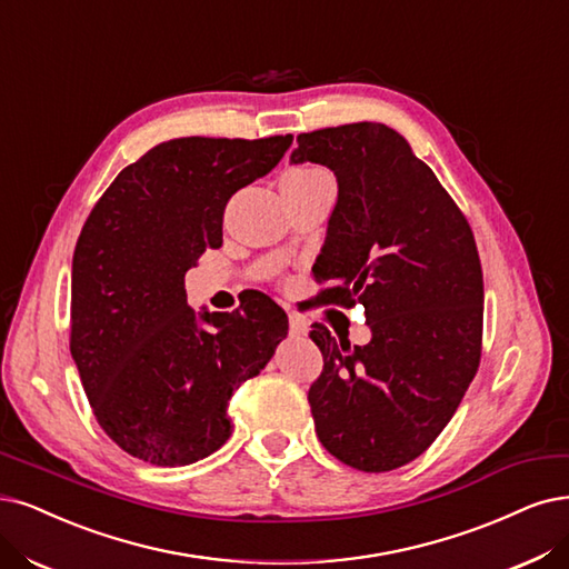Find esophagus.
Instances as JSON below:
<instances>
[{
  "mask_svg": "<svg viewBox=\"0 0 569 569\" xmlns=\"http://www.w3.org/2000/svg\"><path fill=\"white\" fill-rule=\"evenodd\" d=\"M288 328H290V335H307V323H305V319H300L298 313H290L288 317Z\"/></svg>",
  "mask_w": 569,
  "mask_h": 569,
  "instance_id": "34e87169",
  "label": "esophagus"
}]
</instances>
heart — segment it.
<instances>
[{
  "label": "heart",
  "mask_w": 569,
  "mask_h": 569,
  "mask_svg": "<svg viewBox=\"0 0 569 569\" xmlns=\"http://www.w3.org/2000/svg\"><path fill=\"white\" fill-rule=\"evenodd\" d=\"M321 178H330L321 168H313V166H298V168H290L286 171V176L281 178V184H309V182H317Z\"/></svg>",
  "instance_id": "heart-1"
}]
</instances>
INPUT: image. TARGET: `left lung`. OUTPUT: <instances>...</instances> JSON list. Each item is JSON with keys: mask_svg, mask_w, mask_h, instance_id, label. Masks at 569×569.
I'll return each instance as SVG.
<instances>
[{"mask_svg": "<svg viewBox=\"0 0 569 569\" xmlns=\"http://www.w3.org/2000/svg\"><path fill=\"white\" fill-rule=\"evenodd\" d=\"M292 163L338 176L317 260L319 305H363L372 340L351 347L313 323L323 370L309 406L323 448L366 473L422 455L465 398L482 351L473 231L401 133L361 121L298 136Z\"/></svg>", "mask_w": 569, "mask_h": 569, "instance_id": "1", "label": "left lung"}]
</instances>
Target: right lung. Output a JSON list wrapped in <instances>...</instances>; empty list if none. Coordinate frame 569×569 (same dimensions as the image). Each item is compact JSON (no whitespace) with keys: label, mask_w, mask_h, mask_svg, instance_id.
<instances>
[{"label":"right lung","mask_w":569,"mask_h":569,"mask_svg":"<svg viewBox=\"0 0 569 569\" xmlns=\"http://www.w3.org/2000/svg\"><path fill=\"white\" fill-rule=\"evenodd\" d=\"M292 136L176 138L126 166L72 258L70 351L100 429L154 467H184L231 436L229 398L286 338L264 292L241 311L187 307L184 271L222 246L227 201L281 161Z\"/></svg>","instance_id":"right-lung-1"}]
</instances>
